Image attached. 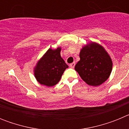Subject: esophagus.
Returning a JSON list of instances; mask_svg holds the SVG:
<instances>
[{
    "instance_id": "esophagus-1",
    "label": "esophagus",
    "mask_w": 129,
    "mask_h": 129,
    "mask_svg": "<svg viewBox=\"0 0 129 129\" xmlns=\"http://www.w3.org/2000/svg\"><path fill=\"white\" fill-rule=\"evenodd\" d=\"M75 65H76V62H72V63L70 64V68H74Z\"/></svg>"
}]
</instances>
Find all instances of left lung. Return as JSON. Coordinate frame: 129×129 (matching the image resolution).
I'll list each match as a JSON object with an SVG mask.
<instances>
[{
    "instance_id": "obj_1",
    "label": "left lung",
    "mask_w": 129,
    "mask_h": 129,
    "mask_svg": "<svg viewBox=\"0 0 129 129\" xmlns=\"http://www.w3.org/2000/svg\"><path fill=\"white\" fill-rule=\"evenodd\" d=\"M79 57L75 70L88 85L99 86L109 78L112 61L103 46L98 43H90L81 49Z\"/></svg>"
}]
</instances>
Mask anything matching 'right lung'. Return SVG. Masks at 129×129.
Listing matches in <instances>:
<instances>
[{
	"label": "right lung",
	"mask_w": 129,
	"mask_h": 129,
	"mask_svg": "<svg viewBox=\"0 0 129 129\" xmlns=\"http://www.w3.org/2000/svg\"><path fill=\"white\" fill-rule=\"evenodd\" d=\"M61 48H50L40 59L34 70L37 81L47 86H54L60 81L64 70L68 68L61 57Z\"/></svg>",
	"instance_id": "right-lung-1"
}]
</instances>
